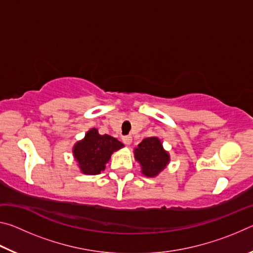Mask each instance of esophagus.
<instances>
[{"mask_svg":"<svg viewBox=\"0 0 253 253\" xmlns=\"http://www.w3.org/2000/svg\"><path fill=\"white\" fill-rule=\"evenodd\" d=\"M123 142L124 144L126 145H129L131 143V136L130 135H126V136H123Z\"/></svg>","mask_w":253,"mask_h":253,"instance_id":"esophagus-1","label":"esophagus"}]
</instances>
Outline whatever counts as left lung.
I'll return each instance as SVG.
<instances>
[{"label":"left lung","mask_w":253,"mask_h":253,"mask_svg":"<svg viewBox=\"0 0 253 253\" xmlns=\"http://www.w3.org/2000/svg\"><path fill=\"white\" fill-rule=\"evenodd\" d=\"M135 160L139 163L142 173L147 177H155L169 163V154L163 148L157 137L143 139L138 147L134 149Z\"/></svg>","instance_id":"8db88e82"}]
</instances>
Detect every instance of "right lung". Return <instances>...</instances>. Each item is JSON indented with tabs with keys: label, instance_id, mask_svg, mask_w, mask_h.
I'll return each instance as SVG.
<instances>
[{
	"label": "right lung",
	"instance_id": "add662e5",
	"mask_svg": "<svg viewBox=\"0 0 253 253\" xmlns=\"http://www.w3.org/2000/svg\"><path fill=\"white\" fill-rule=\"evenodd\" d=\"M122 147L124 145L118 139L109 135H100L96 128H91L83 140L76 143L72 153L81 173L97 175L105 169L111 154Z\"/></svg>",
	"mask_w": 253,
	"mask_h": 253
}]
</instances>
